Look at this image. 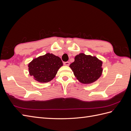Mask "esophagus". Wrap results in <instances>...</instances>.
<instances>
[{
	"mask_svg": "<svg viewBox=\"0 0 131 131\" xmlns=\"http://www.w3.org/2000/svg\"><path fill=\"white\" fill-rule=\"evenodd\" d=\"M70 64V63L69 62H64V65L66 66H68Z\"/></svg>",
	"mask_w": 131,
	"mask_h": 131,
	"instance_id": "esophagus-1",
	"label": "esophagus"
}]
</instances>
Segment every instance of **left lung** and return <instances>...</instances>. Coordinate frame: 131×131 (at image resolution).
Returning <instances> with one entry per match:
<instances>
[{"label": "left lung", "instance_id": "left-lung-1", "mask_svg": "<svg viewBox=\"0 0 131 131\" xmlns=\"http://www.w3.org/2000/svg\"><path fill=\"white\" fill-rule=\"evenodd\" d=\"M102 62L96 57L81 53L75 57V61L69 67L75 77L82 84L96 81L102 73Z\"/></svg>", "mask_w": 131, "mask_h": 131}]
</instances>
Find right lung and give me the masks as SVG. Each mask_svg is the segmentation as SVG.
Masks as SVG:
<instances>
[{"label": "right lung", "mask_w": 131, "mask_h": 131, "mask_svg": "<svg viewBox=\"0 0 131 131\" xmlns=\"http://www.w3.org/2000/svg\"><path fill=\"white\" fill-rule=\"evenodd\" d=\"M63 66L61 59L52 53H47L34 58L28 64L30 76L39 82H47L55 77Z\"/></svg>", "instance_id": "right-lung-1"}]
</instances>
